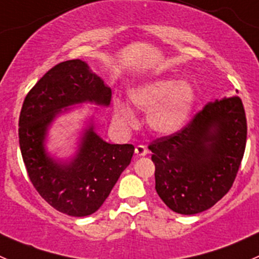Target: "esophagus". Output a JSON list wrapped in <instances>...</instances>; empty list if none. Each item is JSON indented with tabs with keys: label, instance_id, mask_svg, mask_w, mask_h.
Returning a JSON list of instances; mask_svg holds the SVG:
<instances>
[{
	"label": "esophagus",
	"instance_id": "esophagus-1",
	"mask_svg": "<svg viewBox=\"0 0 259 259\" xmlns=\"http://www.w3.org/2000/svg\"><path fill=\"white\" fill-rule=\"evenodd\" d=\"M135 154H137L138 156H145L146 154H148V149H146L144 145H138L137 148H135Z\"/></svg>",
	"mask_w": 259,
	"mask_h": 259
}]
</instances>
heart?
I'll list each match as a JSON object with an SVG mask.
<instances>
[{
    "label": "heart",
    "mask_w": 259,
    "mask_h": 259,
    "mask_svg": "<svg viewBox=\"0 0 259 259\" xmlns=\"http://www.w3.org/2000/svg\"><path fill=\"white\" fill-rule=\"evenodd\" d=\"M129 101L145 111V122L151 133L168 137L180 132L189 122L197 103V91L188 80L158 77L139 83L127 91ZM114 121L120 129L137 126L138 117L132 106L120 99L114 100Z\"/></svg>",
    "instance_id": "1"
}]
</instances>
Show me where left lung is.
Instances as JSON below:
<instances>
[{"label":"left lung","mask_w":259,"mask_h":259,"mask_svg":"<svg viewBox=\"0 0 259 259\" xmlns=\"http://www.w3.org/2000/svg\"><path fill=\"white\" fill-rule=\"evenodd\" d=\"M247 120L237 96L215 99L185 127L149 145L155 190L176 213H202L231 189L244 154Z\"/></svg>","instance_id":"8db88e82"}]
</instances>
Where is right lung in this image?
I'll list each match as a JSON object with an SVG mask.
<instances>
[{
  "label": "right lung",
  "mask_w": 259,
  "mask_h": 259,
  "mask_svg": "<svg viewBox=\"0 0 259 259\" xmlns=\"http://www.w3.org/2000/svg\"><path fill=\"white\" fill-rule=\"evenodd\" d=\"M111 89L88 62L69 60L49 70L23 101L18 138L23 163L38 194L71 217H86L103 205L134 154L130 144H110L96 133L95 109L83 120L75 151L60 158L48 149L57 117L85 104L108 108Z\"/></svg>",
  "instance_id": "add662e5"
}]
</instances>
